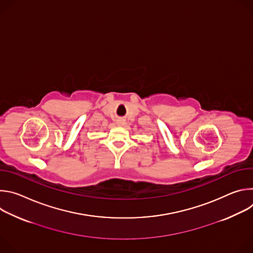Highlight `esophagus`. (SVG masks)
Masks as SVG:
<instances>
[{"mask_svg": "<svg viewBox=\"0 0 253 253\" xmlns=\"http://www.w3.org/2000/svg\"><path fill=\"white\" fill-rule=\"evenodd\" d=\"M116 123H117V125H119V126H124V125H125V120L122 119V118H119Z\"/></svg>", "mask_w": 253, "mask_h": 253, "instance_id": "1", "label": "esophagus"}]
</instances>
